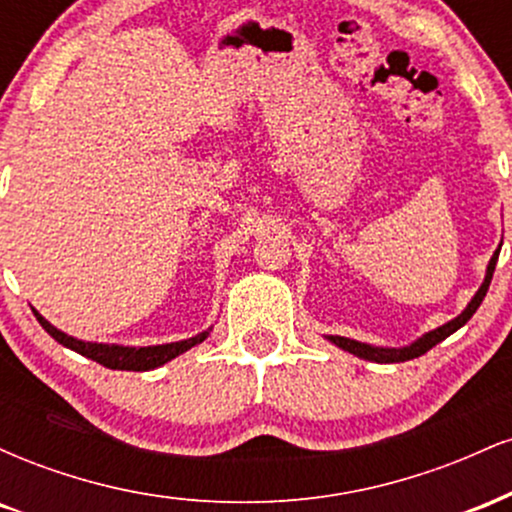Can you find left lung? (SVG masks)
<instances>
[{"mask_svg":"<svg viewBox=\"0 0 512 512\" xmlns=\"http://www.w3.org/2000/svg\"><path fill=\"white\" fill-rule=\"evenodd\" d=\"M496 262H498V250L493 252L491 262H489V269H486V279L484 284H481V289L477 291V296L472 298V303L464 308L462 315H457L455 320H450L448 325L438 327V330L424 334L421 339H416L414 344L404 346V349H378V346H368V344H361V342H354V339H346V337H330V342H334L339 346V349L349 351V354H354L358 358H366V361H375V363H399V361H409V358H419L424 356L428 349H433V346L443 342L445 337H450L452 332L460 330L462 325H467V320L477 313V308L484 301L486 291H489V284L493 279V269H496Z\"/></svg>","mask_w":512,"mask_h":512,"instance_id":"left-lung-1","label":"left lung"}]
</instances>
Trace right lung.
<instances>
[{"mask_svg": "<svg viewBox=\"0 0 512 512\" xmlns=\"http://www.w3.org/2000/svg\"><path fill=\"white\" fill-rule=\"evenodd\" d=\"M35 317H38V322L43 325V330L48 332L50 337L55 339V342H60L62 346H67V349L76 351V354L91 358V361L101 363V366L113 368V370H151V368H158V366H163V363H168L170 358L180 356L182 351L192 349L195 344H202L204 339H207V334H209V332H202V334H197V337L185 339V342H173V344H161V346H139V349H134V346L81 342V339L69 337V334L60 332L57 327H52L43 315L35 313Z\"/></svg>", "mask_w": 512, "mask_h": 512, "instance_id": "obj_1", "label": "right lung"}]
</instances>
